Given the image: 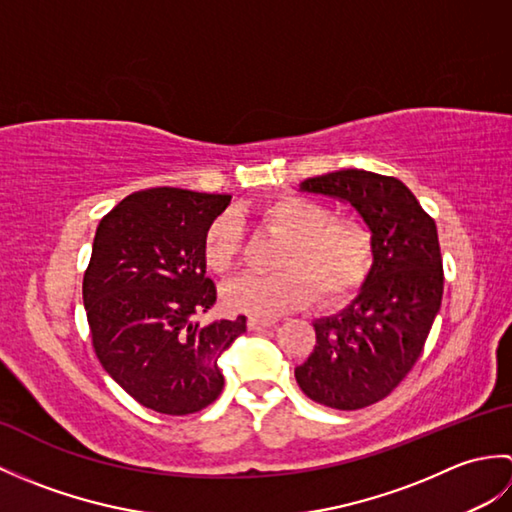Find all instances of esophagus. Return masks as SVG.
Wrapping results in <instances>:
<instances>
[{"label": "esophagus", "instance_id": "esophagus-1", "mask_svg": "<svg viewBox=\"0 0 512 512\" xmlns=\"http://www.w3.org/2000/svg\"><path fill=\"white\" fill-rule=\"evenodd\" d=\"M275 321L273 319H259V317H248V330L253 332H262V330H268L273 328Z\"/></svg>", "mask_w": 512, "mask_h": 512}]
</instances>
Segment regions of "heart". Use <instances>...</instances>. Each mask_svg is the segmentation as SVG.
Listing matches in <instances>:
<instances>
[{"instance_id": "heart-1", "label": "heart", "mask_w": 512, "mask_h": 512, "mask_svg": "<svg viewBox=\"0 0 512 512\" xmlns=\"http://www.w3.org/2000/svg\"><path fill=\"white\" fill-rule=\"evenodd\" d=\"M270 231L284 235L270 275H246L228 284L224 299L233 310L255 317H279L314 297L339 303L361 288L372 268L374 244L367 226L332 217L328 206L299 193H281L257 209ZM242 257V228L231 213L215 217L204 235V262L226 275Z\"/></svg>"}]
</instances>
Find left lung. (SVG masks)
Here are the masks:
<instances>
[{
    "label": "left lung",
    "mask_w": 512,
    "mask_h": 512,
    "mask_svg": "<svg viewBox=\"0 0 512 512\" xmlns=\"http://www.w3.org/2000/svg\"><path fill=\"white\" fill-rule=\"evenodd\" d=\"M301 191L350 202L374 244V264L341 314L314 323L317 345L295 367L303 394L354 411L394 391L422 354L440 312L444 273L433 217L398 178L343 169L301 182Z\"/></svg>",
    "instance_id": "1"
}]
</instances>
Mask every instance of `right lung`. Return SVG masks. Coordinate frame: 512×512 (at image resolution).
I'll return each mask as SVG.
<instances>
[{
    "label": "right lung",
    "instance_id": "1",
    "mask_svg": "<svg viewBox=\"0 0 512 512\" xmlns=\"http://www.w3.org/2000/svg\"><path fill=\"white\" fill-rule=\"evenodd\" d=\"M231 195L156 187L127 195L96 228L83 275L92 347L129 396L187 416L222 394L217 358L246 317L198 321L217 290L206 277L204 235Z\"/></svg>",
    "mask_w": 512,
    "mask_h": 512
}]
</instances>
